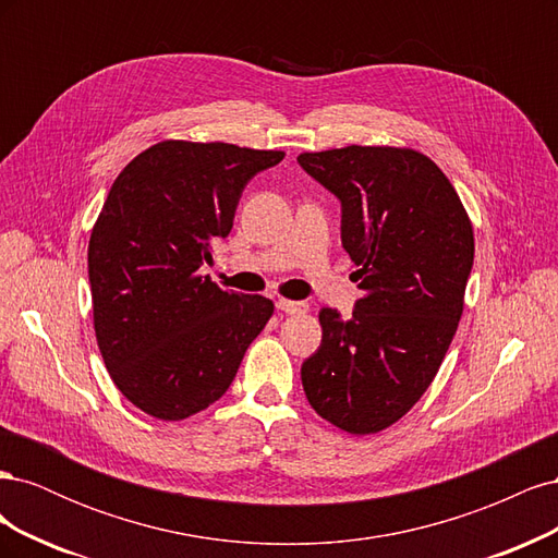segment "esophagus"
I'll list each match as a JSON object with an SVG mask.
<instances>
[{
	"instance_id": "esophagus-1",
	"label": "esophagus",
	"mask_w": 558,
	"mask_h": 558,
	"mask_svg": "<svg viewBox=\"0 0 558 558\" xmlns=\"http://www.w3.org/2000/svg\"><path fill=\"white\" fill-rule=\"evenodd\" d=\"M277 310L286 314H307L310 305L307 302H295V300H277Z\"/></svg>"
}]
</instances>
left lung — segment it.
I'll return each instance as SVG.
<instances>
[{
    "instance_id": "1",
    "label": "left lung",
    "mask_w": 558,
    "mask_h": 558,
    "mask_svg": "<svg viewBox=\"0 0 558 558\" xmlns=\"http://www.w3.org/2000/svg\"><path fill=\"white\" fill-rule=\"evenodd\" d=\"M298 162L342 202V246L363 291L347 320L318 312L324 337L302 363V386L332 426L379 433L445 361L475 258L472 223L440 167L414 148L353 144Z\"/></svg>"
}]
</instances>
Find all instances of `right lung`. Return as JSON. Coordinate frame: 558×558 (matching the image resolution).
<instances>
[{
	"instance_id": "1",
	"label": "right lung",
	"mask_w": 558,
	"mask_h": 558,
	"mask_svg": "<svg viewBox=\"0 0 558 558\" xmlns=\"http://www.w3.org/2000/svg\"><path fill=\"white\" fill-rule=\"evenodd\" d=\"M283 150L154 144L118 174L88 244L93 324L113 384L134 408L181 421L221 398L275 312L202 265L232 230L244 185Z\"/></svg>"
}]
</instances>
